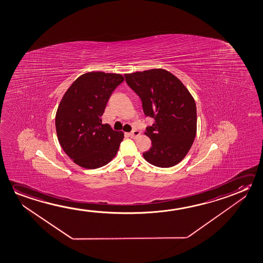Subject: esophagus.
<instances>
[{"instance_id": "esophagus-1", "label": "esophagus", "mask_w": 263, "mask_h": 263, "mask_svg": "<svg viewBox=\"0 0 263 263\" xmlns=\"http://www.w3.org/2000/svg\"><path fill=\"white\" fill-rule=\"evenodd\" d=\"M140 132H138V130H136V129H135V130H133V132H132V133H129V137H132V138H137V137H139V136H140Z\"/></svg>"}]
</instances>
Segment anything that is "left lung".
<instances>
[{
    "label": "left lung",
    "mask_w": 263,
    "mask_h": 263,
    "mask_svg": "<svg viewBox=\"0 0 263 263\" xmlns=\"http://www.w3.org/2000/svg\"><path fill=\"white\" fill-rule=\"evenodd\" d=\"M130 88L141 98L146 116L155 118L144 133L152 147L143 154L155 166H174L192 146L196 134V106L181 80L163 68L125 74Z\"/></svg>",
    "instance_id": "obj_1"
}]
</instances>
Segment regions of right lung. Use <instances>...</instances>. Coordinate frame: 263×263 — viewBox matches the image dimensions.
Segmentation results:
<instances>
[{
  "instance_id": "right-lung-1",
  "label": "right lung",
  "mask_w": 263,
  "mask_h": 263,
  "mask_svg": "<svg viewBox=\"0 0 263 263\" xmlns=\"http://www.w3.org/2000/svg\"><path fill=\"white\" fill-rule=\"evenodd\" d=\"M123 80L116 73H85L71 84L59 103L58 139L67 156L80 167L100 168L117 155L124 134L102 124L101 117L111 93Z\"/></svg>"
}]
</instances>
